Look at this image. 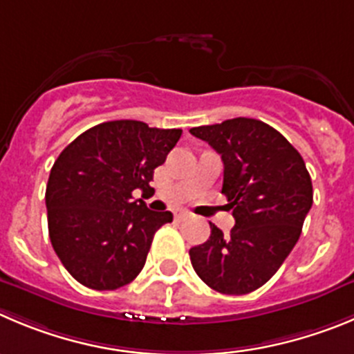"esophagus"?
I'll return each instance as SVG.
<instances>
[{"mask_svg":"<svg viewBox=\"0 0 354 354\" xmlns=\"http://www.w3.org/2000/svg\"><path fill=\"white\" fill-rule=\"evenodd\" d=\"M174 216L177 221H183V219H186V217L189 216V212H187V210H175Z\"/></svg>","mask_w":354,"mask_h":354,"instance_id":"1","label":"esophagus"}]
</instances>
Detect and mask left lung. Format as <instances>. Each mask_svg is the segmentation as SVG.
<instances>
[{"label":"left lung","mask_w":354,"mask_h":354,"mask_svg":"<svg viewBox=\"0 0 354 354\" xmlns=\"http://www.w3.org/2000/svg\"><path fill=\"white\" fill-rule=\"evenodd\" d=\"M189 133L221 154V193L235 217L228 236L210 223L209 241L189 249L191 265L219 293H251L298 242L313 207L310 175L300 152L258 119H228Z\"/></svg>","instance_id":"8db88e82"}]
</instances>
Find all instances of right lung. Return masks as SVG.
<instances>
[{
    "mask_svg": "<svg viewBox=\"0 0 354 354\" xmlns=\"http://www.w3.org/2000/svg\"><path fill=\"white\" fill-rule=\"evenodd\" d=\"M183 129L142 121L93 126L64 147L48 175V236L71 277L91 290H118L140 274L154 233L174 216L149 210L133 191L147 193L154 168Z\"/></svg>",
    "mask_w": 354,
    "mask_h": 354,
    "instance_id": "obj_1",
    "label": "right lung"
}]
</instances>
